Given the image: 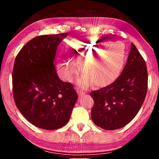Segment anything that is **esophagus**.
<instances>
[{"mask_svg": "<svg viewBox=\"0 0 159 159\" xmlns=\"http://www.w3.org/2000/svg\"><path fill=\"white\" fill-rule=\"evenodd\" d=\"M77 93H78V95H79L80 97H81L83 95H85V91L82 90L81 89H77Z\"/></svg>", "mask_w": 159, "mask_h": 159, "instance_id": "obj_1", "label": "esophagus"}]
</instances>
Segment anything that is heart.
<instances>
[{"instance_id":"b5f03b06","label":"heart","mask_w":159,"mask_h":159,"mask_svg":"<svg viewBox=\"0 0 159 159\" xmlns=\"http://www.w3.org/2000/svg\"><path fill=\"white\" fill-rule=\"evenodd\" d=\"M102 45L106 46L98 51ZM116 43L109 44V42L90 39H75L69 43V54L76 63L85 57L80 63V71L85 75L83 78L85 84L93 81L96 86H105L117 79L125 60L124 48L120 49ZM58 67L61 76L69 81L79 74L78 66L66 59H60Z\"/></svg>"}]
</instances>
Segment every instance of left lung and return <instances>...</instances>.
Here are the masks:
<instances>
[{"label": "left lung", "instance_id": "left-lung-1", "mask_svg": "<svg viewBox=\"0 0 159 159\" xmlns=\"http://www.w3.org/2000/svg\"><path fill=\"white\" fill-rule=\"evenodd\" d=\"M148 75L144 58L133 43L121 74L111 84L90 93L94 100L91 117L107 130L121 128L140 109L147 95Z\"/></svg>", "mask_w": 159, "mask_h": 159}]
</instances>
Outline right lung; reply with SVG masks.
<instances>
[{
    "label": "right lung",
    "mask_w": 159,
    "mask_h": 159,
    "mask_svg": "<svg viewBox=\"0 0 159 159\" xmlns=\"http://www.w3.org/2000/svg\"><path fill=\"white\" fill-rule=\"evenodd\" d=\"M67 35L35 37L15 60L12 88L16 106L28 121L44 130L65 125L78 99L73 85L60 79L53 64L58 45Z\"/></svg>",
    "instance_id": "obj_1"
}]
</instances>
